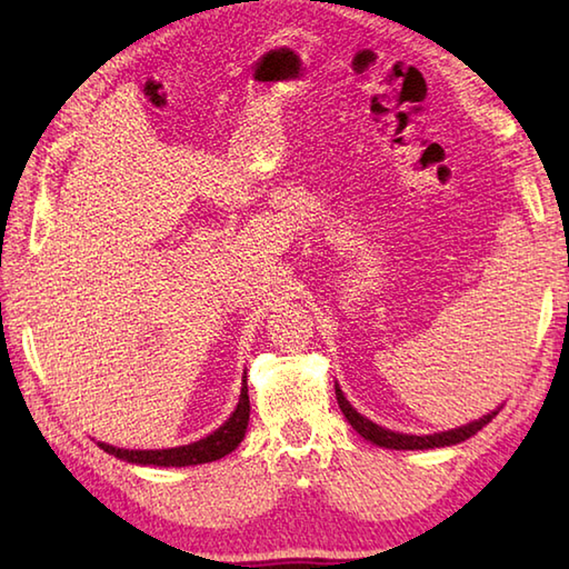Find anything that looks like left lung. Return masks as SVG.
Segmentation results:
<instances>
[{
	"label": "left lung",
	"mask_w": 569,
	"mask_h": 569,
	"mask_svg": "<svg viewBox=\"0 0 569 569\" xmlns=\"http://www.w3.org/2000/svg\"><path fill=\"white\" fill-rule=\"evenodd\" d=\"M335 396H337V403H340L345 418L349 420V426H352L361 438L379 445V447H389V450H428V447H445V445H457V442H465L471 435L479 432L481 428L497 418L499 410H493V413L479 418L475 422H469V426L462 428H455V430H447V432H438V435H403V432H391L377 422L367 420L365 416H359L357 410L349 406V401L345 398V393L340 391V386H335Z\"/></svg>",
	"instance_id": "obj_1"
}]
</instances>
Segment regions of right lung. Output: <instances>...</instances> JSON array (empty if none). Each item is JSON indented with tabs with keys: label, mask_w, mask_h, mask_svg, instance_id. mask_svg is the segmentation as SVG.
Returning a JSON list of instances; mask_svg holds the SVG:
<instances>
[{
	"label": "right lung",
	"mask_w": 569,
	"mask_h": 569,
	"mask_svg": "<svg viewBox=\"0 0 569 569\" xmlns=\"http://www.w3.org/2000/svg\"><path fill=\"white\" fill-rule=\"evenodd\" d=\"M249 422V389L247 383L241 386L239 406L220 430H214L204 440H198L183 447H171V450H122V447H112L107 442H98L104 452H110L119 459L134 465H153V467H188V465H202L214 462L224 455H229L241 442L247 432Z\"/></svg>",
	"instance_id": "add662e5"
}]
</instances>
